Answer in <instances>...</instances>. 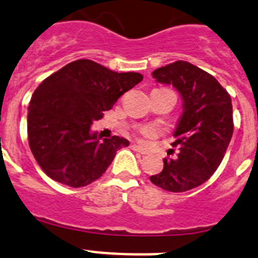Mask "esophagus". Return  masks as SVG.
<instances>
[{"label":"esophagus","mask_w":258,"mask_h":258,"mask_svg":"<svg viewBox=\"0 0 258 258\" xmlns=\"http://www.w3.org/2000/svg\"><path fill=\"white\" fill-rule=\"evenodd\" d=\"M131 149L135 150L136 153H139V154H143V155L146 154V152L143 149V148H140L139 145H135V144H134V145H131Z\"/></svg>","instance_id":"34e87169"}]
</instances>
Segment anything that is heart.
Wrapping results in <instances>:
<instances>
[{"mask_svg":"<svg viewBox=\"0 0 258 258\" xmlns=\"http://www.w3.org/2000/svg\"><path fill=\"white\" fill-rule=\"evenodd\" d=\"M140 134L144 138H152L153 135H154V131H153V128H150V127H141Z\"/></svg>","mask_w":258,"mask_h":258,"instance_id":"obj_1","label":"heart"}]
</instances>
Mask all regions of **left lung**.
<instances>
[{"instance_id": "left-lung-1", "label": "left lung", "mask_w": 258, "mask_h": 258, "mask_svg": "<svg viewBox=\"0 0 258 258\" xmlns=\"http://www.w3.org/2000/svg\"><path fill=\"white\" fill-rule=\"evenodd\" d=\"M153 77L176 87L184 113L173 134L177 157L164 158L163 171L150 181L167 191H187L206 182L224 159L234 130L230 95L213 76L182 60L155 69Z\"/></svg>"}]
</instances>
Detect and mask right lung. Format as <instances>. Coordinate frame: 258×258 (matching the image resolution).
I'll use <instances>...</instances> for the list:
<instances>
[{"mask_svg": "<svg viewBox=\"0 0 258 258\" xmlns=\"http://www.w3.org/2000/svg\"><path fill=\"white\" fill-rule=\"evenodd\" d=\"M140 73H117L89 59L72 61L36 89L28 108V141L38 166L52 180L82 187L103 176L117 150L130 141L90 132Z\"/></svg>", "mask_w": 258, "mask_h": 258, "instance_id": "obj_1", "label": "right lung"}]
</instances>
